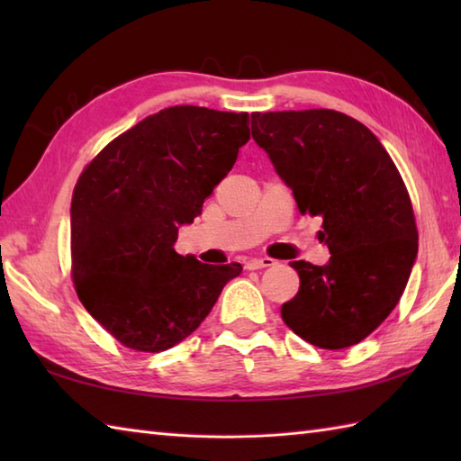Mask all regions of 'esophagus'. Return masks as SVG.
Segmentation results:
<instances>
[{
  "instance_id": "obj_1",
  "label": "esophagus",
  "mask_w": 461,
  "mask_h": 461,
  "mask_svg": "<svg viewBox=\"0 0 461 461\" xmlns=\"http://www.w3.org/2000/svg\"><path fill=\"white\" fill-rule=\"evenodd\" d=\"M271 266H276V259H271V258H259V259H249V261L246 263V269L256 271V269L271 267Z\"/></svg>"
}]
</instances>
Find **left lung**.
Instances as JSON below:
<instances>
[{"instance_id":"8db88e82","label":"left lung","mask_w":461,"mask_h":461,"mask_svg":"<svg viewBox=\"0 0 461 461\" xmlns=\"http://www.w3.org/2000/svg\"><path fill=\"white\" fill-rule=\"evenodd\" d=\"M251 136L299 212L321 215L330 251L322 267L291 263L301 285L283 321L319 348L357 345L398 305L418 253L402 176L365 124L330 109L253 113Z\"/></svg>"}]
</instances>
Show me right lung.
Wrapping results in <instances>:
<instances>
[{
    "label": "right lung",
    "mask_w": 461,
    "mask_h": 461,
    "mask_svg": "<svg viewBox=\"0 0 461 461\" xmlns=\"http://www.w3.org/2000/svg\"><path fill=\"white\" fill-rule=\"evenodd\" d=\"M249 140L248 113L170 106L85 166L71 200V277L85 309L126 348L160 352L200 327L240 263L176 253Z\"/></svg>",
    "instance_id": "obj_1"
}]
</instances>
